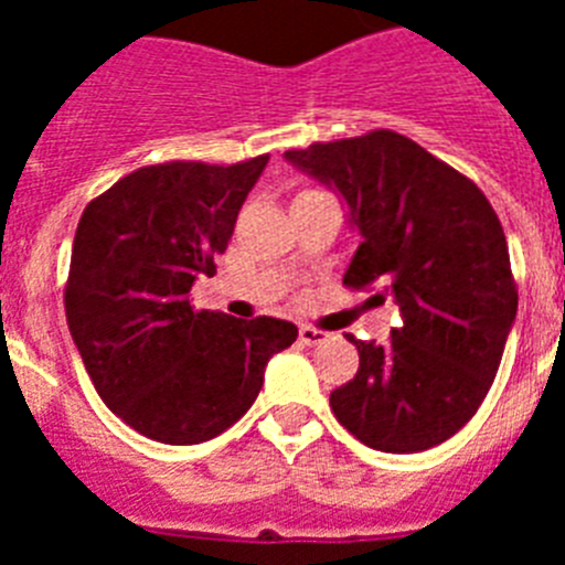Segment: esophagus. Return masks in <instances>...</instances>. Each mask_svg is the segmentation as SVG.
<instances>
[{
	"mask_svg": "<svg viewBox=\"0 0 565 565\" xmlns=\"http://www.w3.org/2000/svg\"><path fill=\"white\" fill-rule=\"evenodd\" d=\"M328 339H331V333L328 331H319V328H313V326L299 328V342L302 344H322V342H328Z\"/></svg>",
	"mask_w": 565,
	"mask_h": 565,
	"instance_id": "34e87169",
	"label": "esophagus"
}]
</instances>
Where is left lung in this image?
<instances>
[{
    "label": "left lung",
    "mask_w": 565,
    "mask_h": 565,
    "mask_svg": "<svg viewBox=\"0 0 565 565\" xmlns=\"http://www.w3.org/2000/svg\"><path fill=\"white\" fill-rule=\"evenodd\" d=\"M286 158L351 209L362 243L344 286H382L402 311L384 344L348 333L359 371L331 393L333 416L373 450H430L476 416L515 322L518 286L495 209L467 174L393 129Z\"/></svg>",
    "instance_id": "1"
}]
</instances>
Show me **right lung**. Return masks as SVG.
<instances>
[{
    "instance_id": "right-lung-1",
    "label": "right lung",
    "mask_w": 565,
    "mask_h": 565,
    "mask_svg": "<svg viewBox=\"0 0 565 565\" xmlns=\"http://www.w3.org/2000/svg\"><path fill=\"white\" fill-rule=\"evenodd\" d=\"M268 154L217 167H141L93 198L78 221L64 311L98 396L141 436L201 444L228 430L263 387L274 353L297 339L286 319L198 311L237 212Z\"/></svg>"
}]
</instances>
